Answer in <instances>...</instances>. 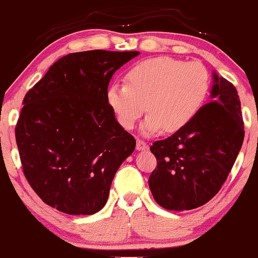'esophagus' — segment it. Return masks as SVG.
I'll return each mask as SVG.
<instances>
[{"label": "esophagus", "instance_id": "34e87169", "mask_svg": "<svg viewBox=\"0 0 258 258\" xmlns=\"http://www.w3.org/2000/svg\"><path fill=\"white\" fill-rule=\"evenodd\" d=\"M136 148H137V150H146V149H148L147 142L142 141V139H137V146H136Z\"/></svg>", "mask_w": 258, "mask_h": 258}]
</instances>
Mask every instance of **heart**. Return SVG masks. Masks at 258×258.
I'll return each mask as SVG.
<instances>
[{
    "instance_id": "b5f03b06",
    "label": "heart",
    "mask_w": 258,
    "mask_h": 258,
    "mask_svg": "<svg viewBox=\"0 0 258 258\" xmlns=\"http://www.w3.org/2000/svg\"><path fill=\"white\" fill-rule=\"evenodd\" d=\"M126 84H112L106 100L123 128L131 130L148 108L144 135L183 130L199 114L210 92V74L201 63L168 55L135 64Z\"/></svg>"
}]
</instances>
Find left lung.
Instances as JSON below:
<instances>
[{
  "label": "left lung",
  "mask_w": 258,
  "mask_h": 258,
  "mask_svg": "<svg viewBox=\"0 0 258 258\" xmlns=\"http://www.w3.org/2000/svg\"><path fill=\"white\" fill-rule=\"evenodd\" d=\"M244 135L238 91L214 72L211 102L188 126L150 147L158 161L149 177L156 203L172 211L209 203L226 182Z\"/></svg>",
  "instance_id": "obj_1"
}]
</instances>
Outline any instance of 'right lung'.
<instances>
[{"mask_svg":"<svg viewBox=\"0 0 258 258\" xmlns=\"http://www.w3.org/2000/svg\"><path fill=\"white\" fill-rule=\"evenodd\" d=\"M138 54L70 53L25 94L16 141L25 178L47 205L68 215L104 207L117 168L136 148L106 92L114 73Z\"/></svg>","mask_w":258,"mask_h":258,"instance_id":"1","label":"right lung"}]
</instances>
